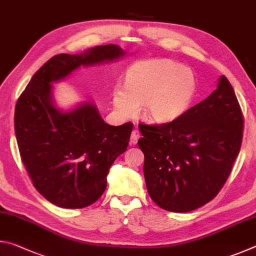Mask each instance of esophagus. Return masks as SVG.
I'll return each instance as SVG.
<instances>
[{"label": "esophagus", "instance_id": "34e87169", "mask_svg": "<svg viewBox=\"0 0 256 256\" xmlns=\"http://www.w3.org/2000/svg\"><path fill=\"white\" fill-rule=\"evenodd\" d=\"M140 132L138 131V130H134V131L132 132L131 134V140H130V142H131V144H136L138 138H140Z\"/></svg>", "mask_w": 256, "mask_h": 256}]
</instances>
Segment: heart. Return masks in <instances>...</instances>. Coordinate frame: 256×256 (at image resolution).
Listing matches in <instances>:
<instances>
[{
  "label": "heart",
  "mask_w": 256,
  "mask_h": 256,
  "mask_svg": "<svg viewBox=\"0 0 256 256\" xmlns=\"http://www.w3.org/2000/svg\"><path fill=\"white\" fill-rule=\"evenodd\" d=\"M196 94V79L183 64L172 60H149L133 66L125 84L112 92L115 110L133 118L142 105L146 118L168 123L188 110Z\"/></svg>",
  "instance_id": "obj_1"
}]
</instances>
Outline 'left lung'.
<instances>
[{
	"label": "left lung",
	"mask_w": 256,
	"mask_h": 256,
	"mask_svg": "<svg viewBox=\"0 0 256 256\" xmlns=\"http://www.w3.org/2000/svg\"><path fill=\"white\" fill-rule=\"evenodd\" d=\"M146 190L158 206L193 211L216 196L240 154L244 116L226 76L204 100L164 124H138Z\"/></svg>",
	"instance_id": "1"
}]
</instances>
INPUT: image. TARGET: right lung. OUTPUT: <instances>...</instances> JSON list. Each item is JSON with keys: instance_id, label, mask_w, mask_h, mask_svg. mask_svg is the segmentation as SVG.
<instances>
[{"instance_id": "right-lung-1", "label": "right lung", "mask_w": 256, "mask_h": 256, "mask_svg": "<svg viewBox=\"0 0 256 256\" xmlns=\"http://www.w3.org/2000/svg\"><path fill=\"white\" fill-rule=\"evenodd\" d=\"M124 54L110 44L80 55H55L16 102L14 132L21 160L34 188L55 206L81 209L102 196L110 166L126 151L133 124H107L89 102L60 112L52 100V84L80 66L110 62Z\"/></svg>"}]
</instances>
